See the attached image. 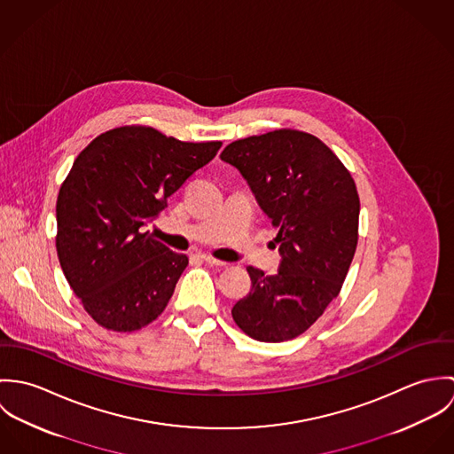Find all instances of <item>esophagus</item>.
<instances>
[{
  "instance_id": "obj_1",
  "label": "esophagus",
  "mask_w": 454,
  "mask_h": 454,
  "mask_svg": "<svg viewBox=\"0 0 454 454\" xmlns=\"http://www.w3.org/2000/svg\"><path fill=\"white\" fill-rule=\"evenodd\" d=\"M200 259L204 260L206 263H211V265H227V262H222V260L215 259L211 255H200Z\"/></svg>"
}]
</instances>
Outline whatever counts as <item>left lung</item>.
Segmentation results:
<instances>
[{"label":"left lung","instance_id":"8db88e82","mask_svg":"<svg viewBox=\"0 0 454 454\" xmlns=\"http://www.w3.org/2000/svg\"><path fill=\"white\" fill-rule=\"evenodd\" d=\"M238 168L278 229L279 269L248 267L252 290L232 308L252 339L304 333L340 292L358 243L360 199L337 155L317 136L278 129L232 141L220 155Z\"/></svg>","mask_w":454,"mask_h":454}]
</instances>
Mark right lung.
I'll use <instances>...</instances> for the list:
<instances>
[{"label":"right lung","mask_w":454,"mask_h":454,"mask_svg":"<svg viewBox=\"0 0 454 454\" xmlns=\"http://www.w3.org/2000/svg\"><path fill=\"white\" fill-rule=\"evenodd\" d=\"M220 146L126 126L99 134L74 159L58 195L56 248L96 324L134 332L166 309L189 257L143 231Z\"/></svg>","instance_id":"add662e5"}]
</instances>
